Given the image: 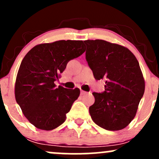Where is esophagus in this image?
Masks as SVG:
<instances>
[{
    "label": "esophagus",
    "mask_w": 159,
    "mask_h": 159,
    "mask_svg": "<svg viewBox=\"0 0 159 159\" xmlns=\"http://www.w3.org/2000/svg\"><path fill=\"white\" fill-rule=\"evenodd\" d=\"M85 94H87V93L85 92V91H84V90H81V95L83 96V95H85Z\"/></svg>",
    "instance_id": "1"
}]
</instances>
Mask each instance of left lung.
<instances>
[{"label":"left lung","instance_id":"1","mask_svg":"<svg viewBox=\"0 0 159 159\" xmlns=\"http://www.w3.org/2000/svg\"><path fill=\"white\" fill-rule=\"evenodd\" d=\"M84 42L86 60L94 78L106 80L103 93H93L91 118L106 130H121L134 118L144 93L145 81L139 63L123 45L102 39Z\"/></svg>","mask_w":159,"mask_h":159}]
</instances>
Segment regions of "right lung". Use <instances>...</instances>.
<instances>
[{
    "label": "right lung",
    "instance_id": "add662e5",
    "mask_svg": "<svg viewBox=\"0 0 159 159\" xmlns=\"http://www.w3.org/2000/svg\"><path fill=\"white\" fill-rule=\"evenodd\" d=\"M85 52L81 40H59L30 49L20 65L15 97L25 117L39 129L50 131L64 123L80 90L56 87L68 62Z\"/></svg>",
    "mask_w": 159,
    "mask_h": 159
}]
</instances>
